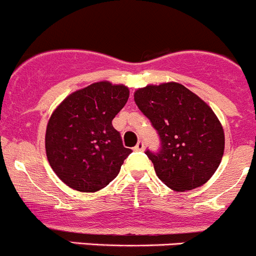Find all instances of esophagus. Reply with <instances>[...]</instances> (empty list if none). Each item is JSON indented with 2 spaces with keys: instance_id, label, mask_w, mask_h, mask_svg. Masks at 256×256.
<instances>
[{
  "instance_id": "1",
  "label": "esophagus",
  "mask_w": 256,
  "mask_h": 256,
  "mask_svg": "<svg viewBox=\"0 0 256 256\" xmlns=\"http://www.w3.org/2000/svg\"><path fill=\"white\" fill-rule=\"evenodd\" d=\"M144 150V142L143 140H140V142L137 143V146L134 147V150Z\"/></svg>"
}]
</instances>
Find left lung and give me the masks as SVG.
I'll return each instance as SVG.
<instances>
[{"instance_id": "8db88e82", "label": "left lung", "mask_w": 256, "mask_h": 256, "mask_svg": "<svg viewBox=\"0 0 256 256\" xmlns=\"http://www.w3.org/2000/svg\"><path fill=\"white\" fill-rule=\"evenodd\" d=\"M134 102L160 136V150L146 152L158 178L174 191L206 184L225 148L222 126L212 109L174 82L137 89Z\"/></svg>"}]
</instances>
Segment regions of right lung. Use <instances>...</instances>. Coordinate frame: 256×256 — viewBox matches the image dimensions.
Segmentation results:
<instances>
[{"label":"right lung","instance_id":"right-lung-1","mask_svg":"<svg viewBox=\"0 0 256 256\" xmlns=\"http://www.w3.org/2000/svg\"><path fill=\"white\" fill-rule=\"evenodd\" d=\"M128 98L126 85L99 82L72 93L54 110L46 126V156L65 184L96 192L118 176L132 150L112 120Z\"/></svg>","mask_w":256,"mask_h":256}]
</instances>
